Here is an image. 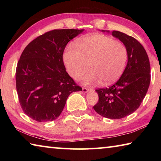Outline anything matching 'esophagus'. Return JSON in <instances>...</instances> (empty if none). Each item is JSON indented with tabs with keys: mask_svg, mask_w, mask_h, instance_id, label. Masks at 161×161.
I'll use <instances>...</instances> for the list:
<instances>
[{
	"mask_svg": "<svg viewBox=\"0 0 161 161\" xmlns=\"http://www.w3.org/2000/svg\"><path fill=\"white\" fill-rule=\"evenodd\" d=\"M89 89L88 88H86V87H82V92L84 93H86L87 92H88Z\"/></svg>",
	"mask_w": 161,
	"mask_h": 161,
	"instance_id": "34e87169",
	"label": "esophagus"
}]
</instances>
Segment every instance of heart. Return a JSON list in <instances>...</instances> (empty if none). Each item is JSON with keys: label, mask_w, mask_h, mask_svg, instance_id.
<instances>
[{"label": "heart", "mask_w": 161, "mask_h": 161, "mask_svg": "<svg viewBox=\"0 0 161 161\" xmlns=\"http://www.w3.org/2000/svg\"><path fill=\"white\" fill-rule=\"evenodd\" d=\"M77 49L69 46L65 51L64 61L69 75L86 84H97L103 81L110 84L123 74L128 60V50L123 43L102 34L81 38L76 44Z\"/></svg>", "instance_id": "b5f03b06"}]
</instances>
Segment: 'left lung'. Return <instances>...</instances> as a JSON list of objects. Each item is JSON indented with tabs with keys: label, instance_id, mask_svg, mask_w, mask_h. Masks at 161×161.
Listing matches in <instances>:
<instances>
[{
	"label": "left lung",
	"instance_id": "obj_1",
	"mask_svg": "<svg viewBox=\"0 0 161 161\" xmlns=\"http://www.w3.org/2000/svg\"><path fill=\"white\" fill-rule=\"evenodd\" d=\"M111 34L126 47L127 65L115 84L96 89L99 101L93 108L101 116L117 119L130 115L140 107L151 81V66L146 50L137 40L116 31Z\"/></svg>",
	"mask_w": 161,
	"mask_h": 161
}]
</instances>
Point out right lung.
<instances>
[{
  "label": "right lung",
  "mask_w": 161,
  "mask_h": 161,
  "mask_svg": "<svg viewBox=\"0 0 161 161\" xmlns=\"http://www.w3.org/2000/svg\"><path fill=\"white\" fill-rule=\"evenodd\" d=\"M83 31L53 30L24 49L16 67V89L22 109L30 118L54 121L69 94L82 90L66 72L62 56L67 43Z\"/></svg>",
  "instance_id": "1"
}]
</instances>
